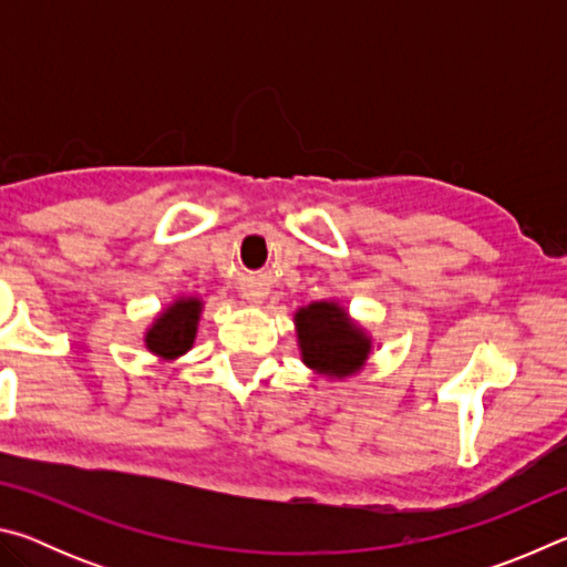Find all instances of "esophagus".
Here are the masks:
<instances>
[{"label":"esophagus","instance_id":"esophagus-1","mask_svg":"<svg viewBox=\"0 0 567 567\" xmlns=\"http://www.w3.org/2000/svg\"><path fill=\"white\" fill-rule=\"evenodd\" d=\"M245 297H247V302L260 305L265 300V290H260V287H249V290H245Z\"/></svg>","mask_w":567,"mask_h":567}]
</instances>
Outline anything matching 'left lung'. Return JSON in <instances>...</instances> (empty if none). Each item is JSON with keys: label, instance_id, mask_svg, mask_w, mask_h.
<instances>
[{"label": "left lung", "instance_id": "left-lung-1", "mask_svg": "<svg viewBox=\"0 0 567 567\" xmlns=\"http://www.w3.org/2000/svg\"><path fill=\"white\" fill-rule=\"evenodd\" d=\"M302 360L324 375L344 378L368 360L370 340L344 320V310L332 302H315L295 315Z\"/></svg>", "mask_w": 567, "mask_h": 567}]
</instances>
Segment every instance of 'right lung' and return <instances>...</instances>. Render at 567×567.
<instances>
[{
  "instance_id": "1",
  "label": "right lung",
  "mask_w": 567,
  "mask_h": 567,
  "mask_svg": "<svg viewBox=\"0 0 567 567\" xmlns=\"http://www.w3.org/2000/svg\"><path fill=\"white\" fill-rule=\"evenodd\" d=\"M199 320V300H177L159 315V320L147 332V348L162 358H177L195 342Z\"/></svg>"
}]
</instances>
